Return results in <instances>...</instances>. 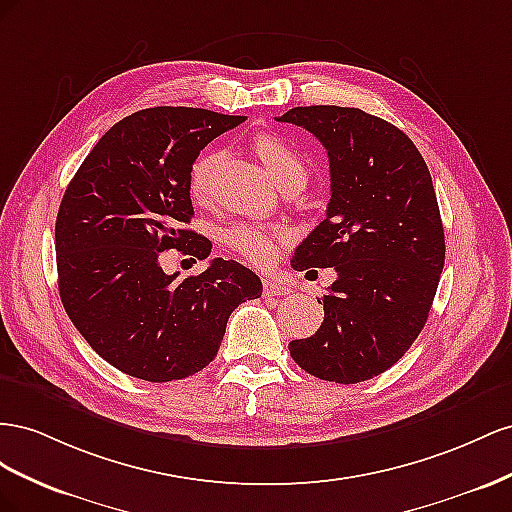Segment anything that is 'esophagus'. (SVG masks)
I'll return each mask as SVG.
<instances>
[{
	"label": "esophagus",
	"instance_id": "1",
	"mask_svg": "<svg viewBox=\"0 0 512 512\" xmlns=\"http://www.w3.org/2000/svg\"><path fill=\"white\" fill-rule=\"evenodd\" d=\"M261 283H264V294L266 296H287L291 291L289 285H285L279 279H270V276H264V281H261Z\"/></svg>",
	"mask_w": 512,
	"mask_h": 512
}]
</instances>
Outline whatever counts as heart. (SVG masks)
Masks as SVG:
<instances>
[{"label":"heart","instance_id":"heart-1","mask_svg":"<svg viewBox=\"0 0 512 512\" xmlns=\"http://www.w3.org/2000/svg\"><path fill=\"white\" fill-rule=\"evenodd\" d=\"M253 148L261 158V163H264L266 171L279 186L289 180H306L304 160L285 139L270 133H261L253 139ZM216 160V150H203L195 156L191 167H188V193H191L195 201L208 199ZM285 240V229L261 223H236L225 231V242L231 251H236L257 266H268L276 257L279 244H283Z\"/></svg>","mask_w":512,"mask_h":512}]
</instances>
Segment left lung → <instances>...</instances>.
Returning a JSON list of instances; mask_svg holds the SVG:
<instances>
[{
  "label": "left lung",
  "instance_id": "obj_1",
  "mask_svg": "<svg viewBox=\"0 0 512 512\" xmlns=\"http://www.w3.org/2000/svg\"><path fill=\"white\" fill-rule=\"evenodd\" d=\"M276 122L309 130L330 160L326 218L291 266L337 270L319 330L289 354L326 382L373 379L418 339L440 283L446 244L431 173L403 130L362 109L294 107Z\"/></svg>",
  "mask_w": 512,
  "mask_h": 512
}]
</instances>
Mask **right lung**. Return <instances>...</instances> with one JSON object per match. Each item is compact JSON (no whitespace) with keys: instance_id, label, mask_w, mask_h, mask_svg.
Listing matches in <instances>:
<instances>
[{"instance_id":"obj_1","label":"right lung","mask_w":512,"mask_h":512,"mask_svg":"<svg viewBox=\"0 0 512 512\" xmlns=\"http://www.w3.org/2000/svg\"><path fill=\"white\" fill-rule=\"evenodd\" d=\"M244 122L193 107H154L111 126L70 180L55 221L62 304L111 367L145 382L206 369L238 304L261 296L259 276L216 257L197 276L165 274L160 253L206 259L212 242L193 218L188 167Z\"/></svg>"}]
</instances>
